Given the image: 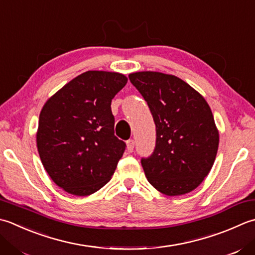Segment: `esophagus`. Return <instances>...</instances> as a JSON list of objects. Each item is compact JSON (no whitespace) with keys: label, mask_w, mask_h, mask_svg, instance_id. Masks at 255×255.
<instances>
[{"label":"esophagus","mask_w":255,"mask_h":255,"mask_svg":"<svg viewBox=\"0 0 255 255\" xmlns=\"http://www.w3.org/2000/svg\"><path fill=\"white\" fill-rule=\"evenodd\" d=\"M133 148H134V140L130 139V140L127 141V150H128V152H132Z\"/></svg>","instance_id":"obj_1"}]
</instances>
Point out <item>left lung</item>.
Wrapping results in <instances>:
<instances>
[{
	"label": "left lung",
	"instance_id": "left-lung-1",
	"mask_svg": "<svg viewBox=\"0 0 255 255\" xmlns=\"http://www.w3.org/2000/svg\"><path fill=\"white\" fill-rule=\"evenodd\" d=\"M131 84L147 102L156 125V147L141 158L149 183L169 197L194 190L216 160L219 131L210 107L190 85L173 75L137 72Z\"/></svg>",
	"mask_w": 255,
	"mask_h": 255
}]
</instances>
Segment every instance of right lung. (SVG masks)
Returning a JSON list of instances; mask_svg holds the SVG:
<instances>
[{
    "instance_id": "obj_1",
    "label": "right lung",
    "mask_w": 255,
    "mask_h": 255,
    "mask_svg": "<svg viewBox=\"0 0 255 255\" xmlns=\"http://www.w3.org/2000/svg\"><path fill=\"white\" fill-rule=\"evenodd\" d=\"M123 74L88 71L45 103L36 143L52 180L74 196L98 191L116 170L126 143L115 136L112 99L127 84Z\"/></svg>"
}]
</instances>
